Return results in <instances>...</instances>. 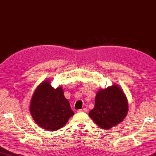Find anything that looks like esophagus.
<instances>
[{
	"mask_svg": "<svg viewBox=\"0 0 156 156\" xmlns=\"http://www.w3.org/2000/svg\"><path fill=\"white\" fill-rule=\"evenodd\" d=\"M78 112H87V108H83L82 109H79L77 111Z\"/></svg>",
	"mask_w": 156,
	"mask_h": 156,
	"instance_id": "1",
	"label": "esophagus"
}]
</instances>
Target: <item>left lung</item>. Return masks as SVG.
I'll list each match as a JSON object with an SVG mask.
<instances>
[{
	"mask_svg": "<svg viewBox=\"0 0 156 156\" xmlns=\"http://www.w3.org/2000/svg\"><path fill=\"white\" fill-rule=\"evenodd\" d=\"M128 112V101L119 85L113 84L99 90L95 97L90 117L102 129H109L120 124Z\"/></svg>",
	"mask_w": 156,
	"mask_h": 156,
	"instance_id": "1",
	"label": "left lung"
}]
</instances>
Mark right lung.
<instances>
[{
	"instance_id": "add662e5",
	"label": "right lung",
	"mask_w": 156,
	"mask_h": 156,
	"mask_svg": "<svg viewBox=\"0 0 156 156\" xmlns=\"http://www.w3.org/2000/svg\"><path fill=\"white\" fill-rule=\"evenodd\" d=\"M29 110L38 126L49 131L61 128L74 115L62 87H52L50 80L42 82L34 92Z\"/></svg>"
}]
</instances>
